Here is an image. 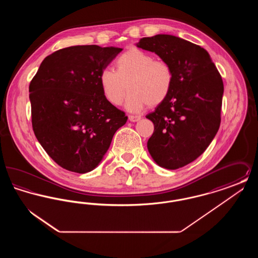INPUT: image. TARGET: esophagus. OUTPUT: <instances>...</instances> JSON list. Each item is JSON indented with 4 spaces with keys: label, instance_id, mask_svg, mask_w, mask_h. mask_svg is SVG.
<instances>
[{
    "label": "esophagus",
    "instance_id": "esophagus-1",
    "mask_svg": "<svg viewBox=\"0 0 258 258\" xmlns=\"http://www.w3.org/2000/svg\"><path fill=\"white\" fill-rule=\"evenodd\" d=\"M140 119H141L140 116H135V115H130V116H128V120H130L131 122H137V121H139Z\"/></svg>",
    "mask_w": 258,
    "mask_h": 258
}]
</instances>
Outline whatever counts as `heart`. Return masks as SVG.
<instances>
[{
  "label": "heart",
  "instance_id": "1",
  "mask_svg": "<svg viewBox=\"0 0 258 258\" xmlns=\"http://www.w3.org/2000/svg\"><path fill=\"white\" fill-rule=\"evenodd\" d=\"M116 72L104 69L99 74V84L104 98L113 105H120L126 92L125 107L138 112L146 105L158 106L170 94L174 74L166 61L138 48H130L115 61Z\"/></svg>",
  "mask_w": 258,
  "mask_h": 258
}]
</instances>
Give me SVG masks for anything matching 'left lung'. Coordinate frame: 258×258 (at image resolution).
Instances as JSON below:
<instances>
[{
  "label": "left lung",
  "mask_w": 258,
  "mask_h": 258,
  "mask_svg": "<svg viewBox=\"0 0 258 258\" xmlns=\"http://www.w3.org/2000/svg\"><path fill=\"white\" fill-rule=\"evenodd\" d=\"M171 67L170 94L146 118L154 123L148 151L160 167L178 169L197 160L221 124L223 83L208 52L171 35L143 37L136 43Z\"/></svg>",
  "instance_id": "8db88e82"
}]
</instances>
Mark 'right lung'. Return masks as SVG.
<instances>
[{"mask_svg":"<svg viewBox=\"0 0 258 258\" xmlns=\"http://www.w3.org/2000/svg\"><path fill=\"white\" fill-rule=\"evenodd\" d=\"M75 45L47 56L30 83L32 124L50 158L69 171L95 169L127 117L104 98L99 74L122 51Z\"/></svg>","mask_w":258,"mask_h":258,"instance_id":"obj_1","label":"right lung"}]
</instances>
